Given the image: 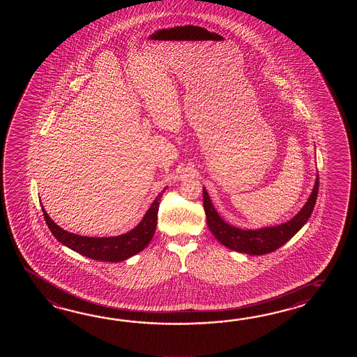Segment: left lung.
Instances as JSON below:
<instances>
[{"instance_id":"1","label":"left lung","mask_w":357,"mask_h":357,"mask_svg":"<svg viewBox=\"0 0 357 357\" xmlns=\"http://www.w3.org/2000/svg\"><path fill=\"white\" fill-rule=\"evenodd\" d=\"M318 190L319 175H317L314 189L311 191L307 202L301 208V211L289 222L274 227L241 229L228 225L227 222L220 218V214L213 206L206 190L203 189V204L206 215V223L214 237L222 245L227 246L228 249L249 255H264L281 248L282 245L287 243L301 229L314 211Z\"/></svg>"}]
</instances>
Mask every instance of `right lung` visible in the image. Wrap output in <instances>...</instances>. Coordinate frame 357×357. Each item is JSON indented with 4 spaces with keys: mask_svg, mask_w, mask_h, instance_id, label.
<instances>
[{
    "mask_svg": "<svg viewBox=\"0 0 357 357\" xmlns=\"http://www.w3.org/2000/svg\"><path fill=\"white\" fill-rule=\"evenodd\" d=\"M165 190L160 191L158 197L154 199L151 208L148 209V212L145 213L144 218L140 220L137 227L132 228L131 231L123 235L114 236V237H86V236L71 234L62 229L50 218L43 205H42V211H43L47 226L52 232V235L59 240V243L68 246V249L76 251L86 258L117 263L125 259L131 258L137 252L144 250L148 243L152 241L155 227H157L160 200Z\"/></svg>",
    "mask_w": 357,
    "mask_h": 357,
    "instance_id": "right-lung-1",
    "label": "right lung"
}]
</instances>
